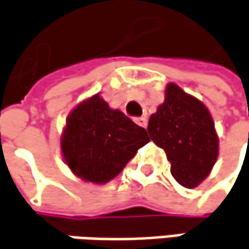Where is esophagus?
<instances>
[{
	"instance_id": "esophagus-1",
	"label": "esophagus",
	"mask_w": 249,
	"mask_h": 249,
	"mask_svg": "<svg viewBox=\"0 0 249 249\" xmlns=\"http://www.w3.org/2000/svg\"><path fill=\"white\" fill-rule=\"evenodd\" d=\"M135 123L138 125L146 128V126H147V118H146V117H138V118H135Z\"/></svg>"
}]
</instances>
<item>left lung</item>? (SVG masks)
Instances as JSON below:
<instances>
[{
    "label": "left lung",
    "instance_id": "8db88e82",
    "mask_svg": "<svg viewBox=\"0 0 249 249\" xmlns=\"http://www.w3.org/2000/svg\"><path fill=\"white\" fill-rule=\"evenodd\" d=\"M147 132L171 163V176L195 188L211 173L219 155V138L205 104L168 83L164 103L150 115Z\"/></svg>",
    "mask_w": 249,
    "mask_h": 249
}]
</instances>
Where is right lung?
<instances>
[{
    "label": "right lung",
    "instance_id": "obj_1",
    "mask_svg": "<svg viewBox=\"0 0 249 249\" xmlns=\"http://www.w3.org/2000/svg\"><path fill=\"white\" fill-rule=\"evenodd\" d=\"M147 142L145 128L120 110L110 108L99 94H94L68 115L61 150L76 177L106 184L117 177Z\"/></svg>",
    "mask_w": 249,
    "mask_h": 249
}]
</instances>
